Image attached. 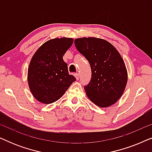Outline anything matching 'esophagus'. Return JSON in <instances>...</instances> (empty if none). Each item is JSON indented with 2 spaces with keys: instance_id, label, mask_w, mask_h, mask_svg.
I'll return each instance as SVG.
<instances>
[{
  "instance_id": "1",
  "label": "esophagus",
  "mask_w": 152,
  "mask_h": 152,
  "mask_svg": "<svg viewBox=\"0 0 152 152\" xmlns=\"http://www.w3.org/2000/svg\"><path fill=\"white\" fill-rule=\"evenodd\" d=\"M74 75H75V77L76 80H78L79 78H80V74H79V73H75V74Z\"/></svg>"
}]
</instances>
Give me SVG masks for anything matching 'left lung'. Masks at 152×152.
I'll use <instances>...</instances> for the list:
<instances>
[{"label":"left lung","mask_w":152,"mask_h":152,"mask_svg":"<svg viewBox=\"0 0 152 152\" xmlns=\"http://www.w3.org/2000/svg\"><path fill=\"white\" fill-rule=\"evenodd\" d=\"M75 45L91 66V82L84 87L87 97L101 108L114 104L122 97L128 80L119 52L109 41L97 37L76 39Z\"/></svg>","instance_id":"1"}]
</instances>
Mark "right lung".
I'll return each mask as SVG.
<instances>
[{"label":"right lung","instance_id":"1","mask_svg":"<svg viewBox=\"0 0 152 152\" xmlns=\"http://www.w3.org/2000/svg\"><path fill=\"white\" fill-rule=\"evenodd\" d=\"M72 43L73 39L66 37L50 39L32 56L28 70V86L41 103L57 101L76 80L68 73V65L63 59Z\"/></svg>","mask_w":152,"mask_h":152}]
</instances>
